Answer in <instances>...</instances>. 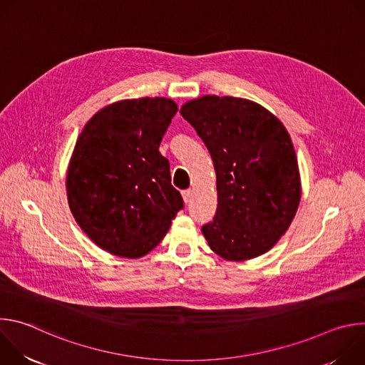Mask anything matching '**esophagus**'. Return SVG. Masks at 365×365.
<instances>
[{
	"mask_svg": "<svg viewBox=\"0 0 365 365\" xmlns=\"http://www.w3.org/2000/svg\"><path fill=\"white\" fill-rule=\"evenodd\" d=\"M182 196H183L185 203H189V202H190V199H192V190H190V189L183 190V192H182Z\"/></svg>",
	"mask_w": 365,
	"mask_h": 365,
	"instance_id": "esophagus-1",
	"label": "esophagus"
}]
</instances>
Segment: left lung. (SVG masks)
I'll use <instances>...</instances> for the list:
<instances>
[{"label":"left lung","mask_w":365,"mask_h":365,"mask_svg":"<svg viewBox=\"0 0 365 365\" xmlns=\"http://www.w3.org/2000/svg\"><path fill=\"white\" fill-rule=\"evenodd\" d=\"M182 117L214 162L218 207L202 227L211 250L228 262L267 252L290 227L300 202V175L290 135L257 102L205 95Z\"/></svg>","instance_id":"left-lung-1"}]
</instances>
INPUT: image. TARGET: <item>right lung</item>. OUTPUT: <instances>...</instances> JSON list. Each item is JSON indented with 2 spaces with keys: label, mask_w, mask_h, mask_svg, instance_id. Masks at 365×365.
I'll use <instances>...</instances> for the list:
<instances>
[{
  "label": "right lung",
  "mask_w": 365,
  "mask_h": 365,
  "mask_svg": "<svg viewBox=\"0 0 365 365\" xmlns=\"http://www.w3.org/2000/svg\"><path fill=\"white\" fill-rule=\"evenodd\" d=\"M176 113L169 98L124 99L99 110L79 134L68 168V202L99 248L143 257L183 207L159 151Z\"/></svg>",
  "instance_id": "add662e5"
}]
</instances>
